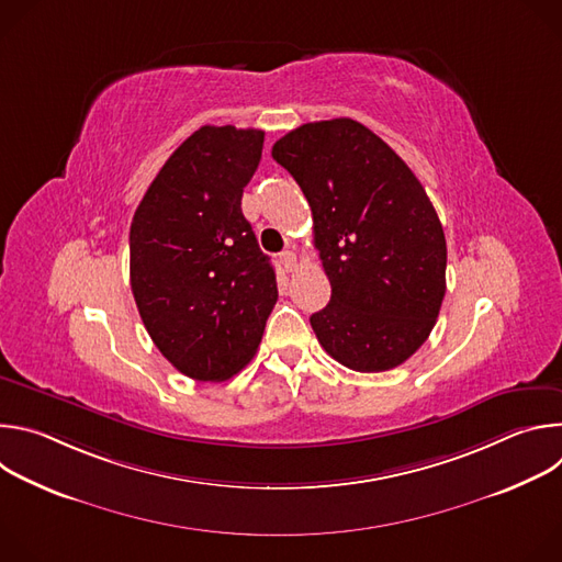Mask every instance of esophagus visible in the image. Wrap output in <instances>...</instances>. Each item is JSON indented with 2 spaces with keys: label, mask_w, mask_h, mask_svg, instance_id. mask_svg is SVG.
<instances>
[{
  "label": "esophagus",
  "mask_w": 562,
  "mask_h": 562,
  "mask_svg": "<svg viewBox=\"0 0 562 562\" xmlns=\"http://www.w3.org/2000/svg\"><path fill=\"white\" fill-rule=\"evenodd\" d=\"M280 265H282L284 271H293V269L297 267L295 254H293V251H282V254H280Z\"/></svg>",
  "instance_id": "34e87169"
}]
</instances>
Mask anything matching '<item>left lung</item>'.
I'll return each mask as SVG.
<instances>
[{"instance_id":"1","label":"left lung","mask_w":562,"mask_h":562,"mask_svg":"<svg viewBox=\"0 0 562 562\" xmlns=\"http://www.w3.org/2000/svg\"><path fill=\"white\" fill-rule=\"evenodd\" d=\"M271 155L311 206L331 282L329 304L311 315L317 342L353 371L403 364L429 338L447 289L445 231L423 184L349 117L302 124Z\"/></svg>"}]
</instances>
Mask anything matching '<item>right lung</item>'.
Returning a JSON list of instances; mask_svg holds the SVG:
<instances>
[{"label":"right lung","instance_id":"obj_1","mask_svg":"<svg viewBox=\"0 0 562 562\" xmlns=\"http://www.w3.org/2000/svg\"><path fill=\"white\" fill-rule=\"evenodd\" d=\"M265 131L202 126L159 169L131 222L142 323L184 375L220 382L256 356L278 300L276 271L243 215Z\"/></svg>","mask_w":562,"mask_h":562}]
</instances>
